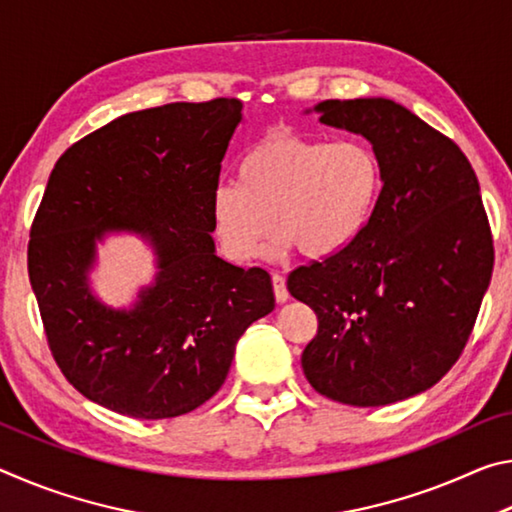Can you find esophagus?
<instances>
[{"instance_id":"esophagus-1","label":"esophagus","mask_w":512,"mask_h":512,"mask_svg":"<svg viewBox=\"0 0 512 512\" xmlns=\"http://www.w3.org/2000/svg\"><path fill=\"white\" fill-rule=\"evenodd\" d=\"M273 291H275V300L277 302H287L289 300V291H287V282L280 273H273Z\"/></svg>"}]
</instances>
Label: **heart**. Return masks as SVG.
<instances>
[{
	"instance_id": "1",
	"label": "heart",
	"mask_w": 512,
	"mask_h": 512,
	"mask_svg": "<svg viewBox=\"0 0 512 512\" xmlns=\"http://www.w3.org/2000/svg\"><path fill=\"white\" fill-rule=\"evenodd\" d=\"M384 185L377 153L363 142H327L291 131L262 137L239 162V183L210 196L214 235L235 262L259 255L271 225L273 253L296 246L325 259L366 230Z\"/></svg>"
}]
</instances>
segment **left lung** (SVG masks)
Segmentation results:
<instances>
[{
    "label": "left lung",
    "mask_w": 512,
    "mask_h": 512,
    "mask_svg": "<svg viewBox=\"0 0 512 512\" xmlns=\"http://www.w3.org/2000/svg\"><path fill=\"white\" fill-rule=\"evenodd\" d=\"M316 110L366 137L384 185L352 246L289 273L291 296L318 316L302 370L334 402L393 404L427 391L465 350L495 266L488 214L458 144L400 103Z\"/></svg>",
    "instance_id": "obj_1"
}]
</instances>
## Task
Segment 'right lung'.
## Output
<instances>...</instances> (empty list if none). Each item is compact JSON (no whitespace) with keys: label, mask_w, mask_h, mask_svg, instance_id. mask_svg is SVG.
Returning <instances> with one entry per match:
<instances>
[{"label":"right lung","mask_w":512,"mask_h":512,"mask_svg":"<svg viewBox=\"0 0 512 512\" xmlns=\"http://www.w3.org/2000/svg\"><path fill=\"white\" fill-rule=\"evenodd\" d=\"M241 124L239 99L128 112L60 155L29 239V280L47 345L76 391L164 420L198 409L228 377L235 345L275 307L271 275L214 253L210 196ZM149 236L161 273L131 312L94 301L93 244Z\"/></svg>","instance_id":"1"}]
</instances>
